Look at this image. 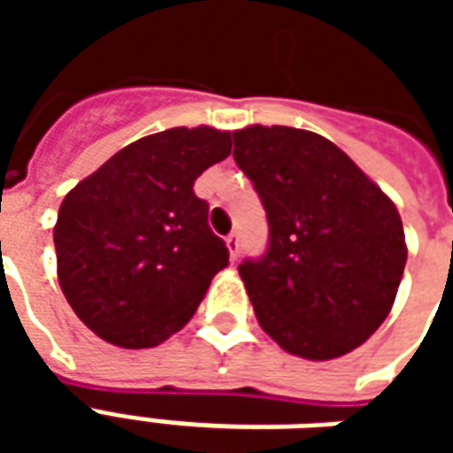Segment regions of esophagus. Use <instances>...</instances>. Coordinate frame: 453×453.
<instances>
[{
	"label": "esophagus",
	"mask_w": 453,
	"mask_h": 453,
	"mask_svg": "<svg viewBox=\"0 0 453 453\" xmlns=\"http://www.w3.org/2000/svg\"><path fill=\"white\" fill-rule=\"evenodd\" d=\"M226 245H227V252H230V257H233V259H237V255H240V235H237V233H230V235L226 237Z\"/></svg>",
	"instance_id": "34e87169"
}]
</instances>
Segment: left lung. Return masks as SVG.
<instances>
[{
  "mask_svg": "<svg viewBox=\"0 0 453 453\" xmlns=\"http://www.w3.org/2000/svg\"><path fill=\"white\" fill-rule=\"evenodd\" d=\"M233 140L269 223L265 255L237 266L262 330L303 359L357 349L388 318L403 279L398 208L318 133L250 126Z\"/></svg>",
  "mask_w": 453,
  "mask_h": 453,
  "instance_id": "8db88e82",
  "label": "left lung"
}]
</instances>
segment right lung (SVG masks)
Returning <instances> with one entry per match:
<instances>
[{"label":"right lung","mask_w":453,"mask_h":453,"mask_svg":"<svg viewBox=\"0 0 453 453\" xmlns=\"http://www.w3.org/2000/svg\"><path fill=\"white\" fill-rule=\"evenodd\" d=\"M230 133L169 128L130 142L65 196L53 240L58 281L102 340L145 349L188 323L227 247L194 194L230 155Z\"/></svg>","instance_id":"right-lung-1"}]
</instances>
